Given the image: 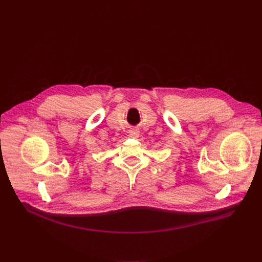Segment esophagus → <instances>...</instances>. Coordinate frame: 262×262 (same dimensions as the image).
Segmentation results:
<instances>
[{
  "label": "esophagus",
  "mask_w": 262,
  "mask_h": 262,
  "mask_svg": "<svg viewBox=\"0 0 262 262\" xmlns=\"http://www.w3.org/2000/svg\"><path fill=\"white\" fill-rule=\"evenodd\" d=\"M139 134H140V131H139L138 129H131V130L129 131V136H130L131 138H138Z\"/></svg>",
  "instance_id": "esophagus-1"
}]
</instances>
